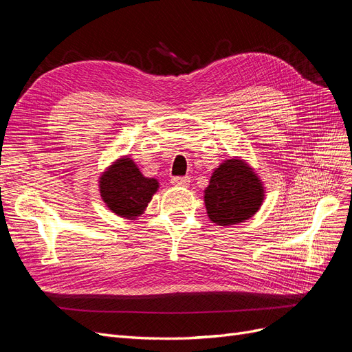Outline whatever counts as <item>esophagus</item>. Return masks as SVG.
<instances>
[{"mask_svg": "<svg viewBox=\"0 0 352 352\" xmlns=\"http://www.w3.org/2000/svg\"><path fill=\"white\" fill-rule=\"evenodd\" d=\"M189 177L188 176H175L172 177V184L175 186H188L189 185Z\"/></svg>", "mask_w": 352, "mask_h": 352, "instance_id": "obj_1", "label": "esophagus"}]
</instances>
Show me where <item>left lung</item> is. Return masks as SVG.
<instances>
[{"label":"left lung","mask_w":352,"mask_h":352,"mask_svg":"<svg viewBox=\"0 0 352 352\" xmlns=\"http://www.w3.org/2000/svg\"><path fill=\"white\" fill-rule=\"evenodd\" d=\"M264 186L254 168L241 158L223 162L204 190L207 214L219 226L238 225L252 217L263 204Z\"/></svg>","instance_id":"left-lung-1"}]
</instances>
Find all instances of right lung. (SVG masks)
Returning a JSON list of instances; mask_svg holds the SVG:
<instances>
[{
	"label": "right lung",
	"instance_id": "1",
	"mask_svg": "<svg viewBox=\"0 0 352 352\" xmlns=\"http://www.w3.org/2000/svg\"><path fill=\"white\" fill-rule=\"evenodd\" d=\"M157 189L158 180L145 177L127 155L116 160L100 177V194L105 206L129 220L142 214Z\"/></svg>",
	"mask_w": 352,
	"mask_h": 352
}]
</instances>
